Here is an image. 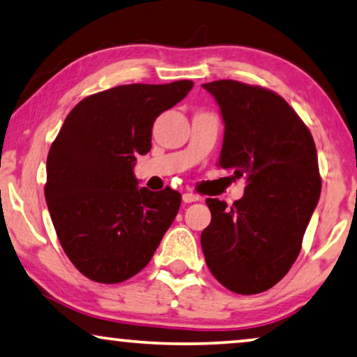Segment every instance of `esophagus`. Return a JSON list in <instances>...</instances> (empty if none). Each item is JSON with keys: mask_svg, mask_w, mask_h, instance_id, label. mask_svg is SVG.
<instances>
[{"mask_svg": "<svg viewBox=\"0 0 357 357\" xmlns=\"http://www.w3.org/2000/svg\"><path fill=\"white\" fill-rule=\"evenodd\" d=\"M199 200V195L194 194V192H184L183 194V202L184 204H192V202Z\"/></svg>", "mask_w": 357, "mask_h": 357, "instance_id": "esophagus-1", "label": "esophagus"}]
</instances>
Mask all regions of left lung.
Here are the masks:
<instances>
[{
    "label": "left lung",
    "instance_id": "8db88e82",
    "mask_svg": "<svg viewBox=\"0 0 357 357\" xmlns=\"http://www.w3.org/2000/svg\"><path fill=\"white\" fill-rule=\"evenodd\" d=\"M220 105V165L247 188L232 206L206 199L211 222L200 237L211 274L226 289L255 295L289 273L321 195L317 152L296 112L269 89L234 79L202 84Z\"/></svg>",
    "mask_w": 357,
    "mask_h": 357
}]
</instances>
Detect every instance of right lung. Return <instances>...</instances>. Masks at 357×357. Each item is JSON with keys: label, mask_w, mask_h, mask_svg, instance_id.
<instances>
[{"label": "right lung", "mask_w": 357, "mask_h": 357, "mask_svg": "<svg viewBox=\"0 0 357 357\" xmlns=\"http://www.w3.org/2000/svg\"><path fill=\"white\" fill-rule=\"evenodd\" d=\"M192 86L190 79L115 86L88 96L63 121L47 153L45 197L63 252L88 279L132 278L176 218L181 194L137 188L132 168L151 151L157 116Z\"/></svg>", "instance_id": "right-lung-1"}]
</instances>
